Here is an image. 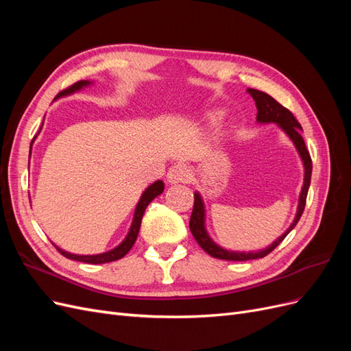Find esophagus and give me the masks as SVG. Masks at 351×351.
I'll use <instances>...</instances> for the list:
<instances>
[{"label":"esophagus","mask_w":351,"mask_h":351,"mask_svg":"<svg viewBox=\"0 0 351 351\" xmlns=\"http://www.w3.org/2000/svg\"><path fill=\"white\" fill-rule=\"evenodd\" d=\"M187 168L184 165H173L168 169L167 173V182L168 184H178V183H184L187 180Z\"/></svg>","instance_id":"1"}]
</instances>
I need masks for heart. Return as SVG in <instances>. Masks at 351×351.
I'll use <instances>...</instances> for the list:
<instances>
[{
  "label": "heart",
  "mask_w": 351,
  "mask_h": 351,
  "mask_svg": "<svg viewBox=\"0 0 351 351\" xmlns=\"http://www.w3.org/2000/svg\"><path fill=\"white\" fill-rule=\"evenodd\" d=\"M219 112H209L206 117H205V120L208 121V124H214L218 119H219Z\"/></svg>",
  "instance_id": "b5f03b06"
}]
</instances>
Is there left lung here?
I'll list each match as a JSON object with an SVG mask.
<instances>
[{
	"label": "left lung",
	"mask_w": 351,
	"mask_h": 351,
	"mask_svg": "<svg viewBox=\"0 0 351 351\" xmlns=\"http://www.w3.org/2000/svg\"><path fill=\"white\" fill-rule=\"evenodd\" d=\"M247 92L252 95V98L256 104L258 108V115L256 120L258 123H275L280 129L284 130V133L290 137L291 142L294 143L297 152H299L302 161H303V167H304V182H303V187L300 192V197H299V206H297V214L294 221L291 222V226L289 227L284 234L281 237H278L275 240L271 246H268L267 249L263 250H258V252H236V250H227L224 247H221L219 244H217L214 240H212L208 234L206 227H205V205L204 200H202V196L199 195V192L195 193V205H193V212L192 217H190V222L189 227L190 231H192L193 237L196 239V241L199 243V246L204 249L208 254H210L212 258L217 259H224V261H252V259H259L267 256L269 254L278 244L285 239V236L295 227L297 222H299L303 210H304V205H306V197H307V192H309V186H311V177H312V159L309 155V151L306 149L304 141L302 137V125L300 123L295 120V117L287 110L285 107L280 102L275 101L272 97H269L268 93L256 90V89H247Z\"/></svg>",
	"instance_id": "8db88e82"
}]
</instances>
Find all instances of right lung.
<instances>
[{"mask_svg":"<svg viewBox=\"0 0 351 351\" xmlns=\"http://www.w3.org/2000/svg\"><path fill=\"white\" fill-rule=\"evenodd\" d=\"M89 84H92V82H89V80H79V82H76L74 84H71L70 88L61 90L57 95V98L66 97V95H71L74 92H77V90H80L83 88L89 86ZM34 141H35V137H34ZM34 141H32V142H34ZM30 149H32V146H30ZM162 192H164V183L161 182V180H156L155 183H152L149 187L145 190L143 195L141 196V200L137 202V206L134 209V215H133V221H132V226H130L129 232H127L125 239L119 244V246L114 247L112 250H108V252H105V253H99V254H74V253H69L66 250L60 249L58 246H56V244H54V246L57 247V250L62 254V256H66L67 259H71V261L86 262V263H93V265L119 261V259L124 258L125 254L129 253V250L133 247V244H134V241L137 239V234H139L141 222H142V217L145 214V209L147 208V205H149L156 196H159Z\"/></svg>","mask_w":351,"mask_h":351,"instance_id":"right-lung-1","label":"right lung"}]
</instances>
